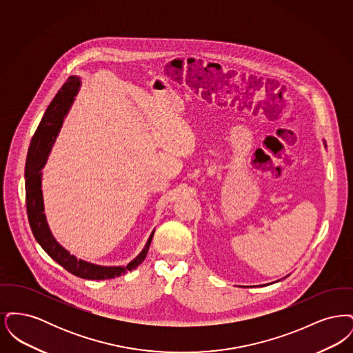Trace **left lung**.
Returning <instances> with one entry per match:
<instances>
[{"label":"left lung","mask_w":353,"mask_h":353,"mask_svg":"<svg viewBox=\"0 0 353 353\" xmlns=\"http://www.w3.org/2000/svg\"><path fill=\"white\" fill-rule=\"evenodd\" d=\"M324 145H325V143H324ZM287 276H288V275H287ZM278 282H279V281H278Z\"/></svg>","instance_id":"8db88e82"}]
</instances>
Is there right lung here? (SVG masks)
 <instances>
[{
  "instance_id": "1",
  "label": "right lung",
  "mask_w": 353,
  "mask_h": 353,
  "mask_svg": "<svg viewBox=\"0 0 353 353\" xmlns=\"http://www.w3.org/2000/svg\"><path fill=\"white\" fill-rule=\"evenodd\" d=\"M81 87V78L72 75L68 82L62 85L50 105L48 107L43 118L41 120L35 134H34L28 159L25 167V189H26V209L28 219L33 232L34 238L41 245V248L50 255L58 265L68 270L75 276L91 279V281H103L112 279L120 275H124L127 271L136 269L147 256L148 249L151 246L152 238L154 230L152 232L144 249L132 259L127 266H101L83 259L77 258L70 254L51 233L43 206V194H42V169L45 167L51 148L55 143V139L61 131L63 120L68 114L71 104L74 103L75 95Z\"/></svg>"
}]
</instances>
